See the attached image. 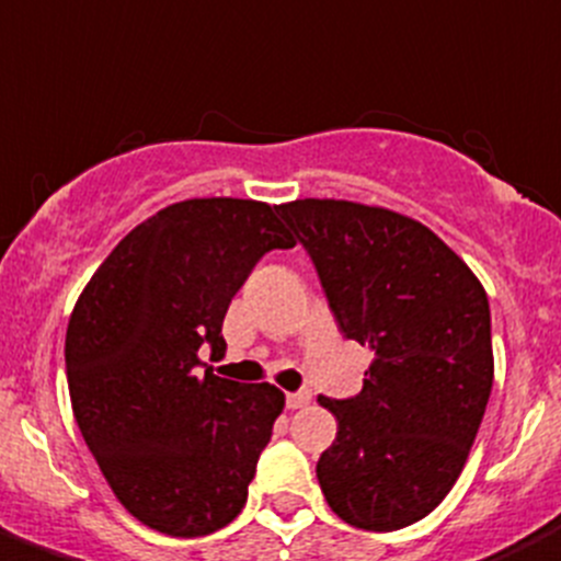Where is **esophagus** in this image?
Here are the masks:
<instances>
[{"instance_id":"1","label":"esophagus","mask_w":561,"mask_h":561,"mask_svg":"<svg viewBox=\"0 0 561 561\" xmlns=\"http://www.w3.org/2000/svg\"><path fill=\"white\" fill-rule=\"evenodd\" d=\"M312 403V391L309 389H300V391H291L286 394V409H304V405Z\"/></svg>"}]
</instances>
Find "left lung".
Here are the masks:
<instances>
[{
    "mask_svg": "<svg viewBox=\"0 0 561 561\" xmlns=\"http://www.w3.org/2000/svg\"><path fill=\"white\" fill-rule=\"evenodd\" d=\"M312 257L340 332L371 348L360 394L318 397L337 437L318 459L329 508L363 530H400L437 508L466 466L491 386L482 284L437 234L354 201L280 204Z\"/></svg>",
    "mask_w": 561,
    "mask_h": 561,
    "instance_id": "8db88e82",
    "label": "left lung"
}]
</instances>
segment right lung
I'll return each mask as SVG.
<instances>
[{
	"mask_svg": "<svg viewBox=\"0 0 561 561\" xmlns=\"http://www.w3.org/2000/svg\"><path fill=\"white\" fill-rule=\"evenodd\" d=\"M277 207L193 198L138 224L81 291L65 337L76 423L124 508L167 536H207L247 505L284 411L270 382L201 363L272 249L295 247Z\"/></svg>",
	"mask_w": 561,
	"mask_h": 561,
	"instance_id": "add662e5",
	"label": "right lung"
}]
</instances>
